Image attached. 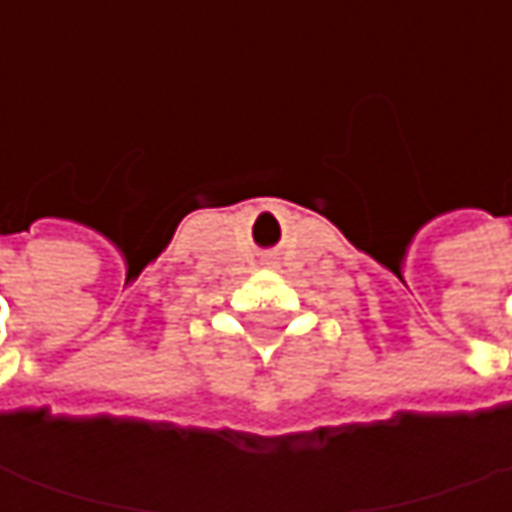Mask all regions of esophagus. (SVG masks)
<instances>
[{"mask_svg":"<svg viewBox=\"0 0 512 512\" xmlns=\"http://www.w3.org/2000/svg\"><path fill=\"white\" fill-rule=\"evenodd\" d=\"M267 265H276V262H267Z\"/></svg>","mask_w":512,"mask_h":512,"instance_id":"1","label":"esophagus"}]
</instances>
